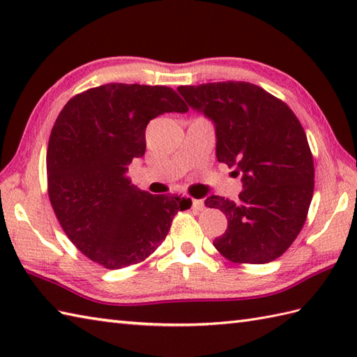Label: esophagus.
Instances as JSON below:
<instances>
[{
  "instance_id": "obj_1",
  "label": "esophagus",
  "mask_w": 357,
  "mask_h": 357,
  "mask_svg": "<svg viewBox=\"0 0 357 357\" xmlns=\"http://www.w3.org/2000/svg\"><path fill=\"white\" fill-rule=\"evenodd\" d=\"M204 201L202 199H193V208L195 210H204Z\"/></svg>"
}]
</instances>
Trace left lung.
<instances>
[{
	"label": "left lung",
	"instance_id": "8db88e82",
	"mask_svg": "<svg viewBox=\"0 0 357 357\" xmlns=\"http://www.w3.org/2000/svg\"><path fill=\"white\" fill-rule=\"evenodd\" d=\"M193 110L213 121L216 158L242 174L239 201L211 195L229 225L213 241L236 264L275 261L298 238L314 190V164L304 128L293 110L244 81L181 86Z\"/></svg>",
	"mask_w": 357,
	"mask_h": 357
}]
</instances>
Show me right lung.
<instances>
[{
  "mask_svg": "<svg viewBox=\"0 0 357 357\" xmlns=\"http://www.w3.org/2000/svg\"><path fill=\"white\" fill-rule=\"evenodd\" d=\"M188 107L173 89L112 82L64 105L47 147L53 211L81 253L104 268L142 262L161 245L173 216L190 208L178 195H150L126 176L146 153V127Z\"/></svg>",
  "mask_w": 357,
  "mask_h": 357,
  "instance_id": "obj_1",
  "label": "right lung"
}]
</instances>
